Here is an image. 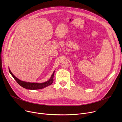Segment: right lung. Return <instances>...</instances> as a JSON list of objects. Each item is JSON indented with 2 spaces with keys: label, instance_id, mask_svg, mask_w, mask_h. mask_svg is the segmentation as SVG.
Here are the masks:
<instances>
[{
  "label": "right lung",
  "instance_id": "obj_1",
  "mask_svg": "<svg viewBox=\"0 0 122 122\" xmlns=\"http://www.w3.org/2000/svg\"><path fill=\"white\" fill-rule=\"evenodd\" d=\"M9 71L10 74L12 75L13 77L14 78V79L18 82V84L19 85L25 89H31V90H36V89H41L51 85L52 84V82L53 81V76L55 72V71H54L53 72L52 75H51L50 78L47 81L42 83H37V82H29L21 81L20 80H19L17 77H16V76L12 74V73L10 71L9 68Z\"/></svg>",
  "mask_w": 122,
  "mask_h": 122
}]
</instances>
